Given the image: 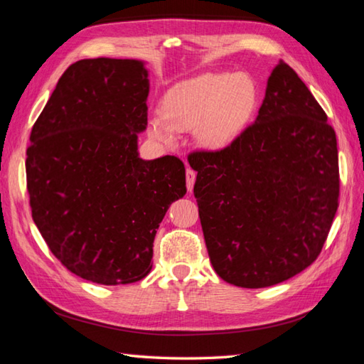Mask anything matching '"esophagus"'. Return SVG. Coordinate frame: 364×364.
I'll use <instances>...</instances> for the list:
<instances>
[{
	"mask_svg": "<svg viewBox=\"0 0 364 364\" xmlns=\"http://www.w3.org/2000/svg\"><path fill=\"white\" fill-rule=\"evenodd\" d=\"M194 183H196V171L193 168H188L186 170V188H188L189 193L193 191Z\"/></svg>",
	"mask_w": 364,
	"mask_h": 364,
	"instance_id": "obj_1",
	"label": "esophagus"
}]
</instances>
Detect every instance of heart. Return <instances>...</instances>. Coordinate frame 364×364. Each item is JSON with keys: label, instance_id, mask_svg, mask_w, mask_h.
Instances as JSON below:
<instances>
[{"label": "heart", "instance_id": "obj_1", "mask_svg": "<svg viewBox=\"0 0 364 364\" xmlns=\"http://www.w3.org/2000/svg\"><path fill=\"white\" fill-rule=\"evenodd\" d=\"M255 84L243 75L202 73L170 87L162 98V114L149 119V134L162 143L176 132L194 129L205 149H221L232 140L255 105Z\"/></svg>", "mask_w": 364, "mask_h": 364}]
</instances>
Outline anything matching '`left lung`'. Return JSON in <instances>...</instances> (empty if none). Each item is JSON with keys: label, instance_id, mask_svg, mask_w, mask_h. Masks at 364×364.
I'll list each match as a JSON object with an SVG mask.
<instances>
[{"label": "left lung", "instance_id": "8db88e82", "mask_svg": "<svg viewBox=\"0 0 364 364\" xmlns=\"http://www.w3.org/2000/svg\"><path fill=\"white\" fill-rule=\"evenodd\" d=\"M297 73H270L256 121L226 148L188 156L215 272L272 287L309 267L339 207L336 132Z\"/></svg>", "mask_w": 364, "mask_h": 364}]
</instances>
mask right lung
<instances>
[{
  "label": "right lung",
  "instance_id": "1",
  "mask_svg": "<svg viewBox=\"0 0 364 364\" xmlns=\"http://www.w3.org/2000/svg\"><path fill=\"white\" fill-rule=\"evenodd\" d=\"M148 94L143 62L85 58L58 79L31 129L25 167L33 221L70 272L100 285L149 274L159 224L186 194L183 161L138 157Z\"/></svg>",
  "mask_w": 364,
  "mask_h": 364
}]
</instances>
